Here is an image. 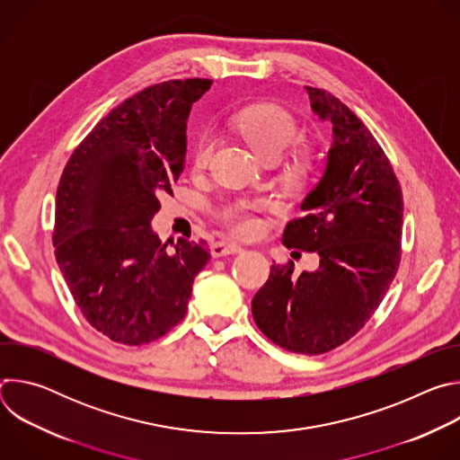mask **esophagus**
<instances>
[{"label":"esophagus","mask_w":460,"mask_h":460,"mask_svg":"<svg viewBox=\"0 0 460 460\" xmlns=\"http://www.w3.org/2000/svg\"><path fill=\"white\" fill-rule=\"evenodd\" d=\"M243 249L236 243H231V242H217L211 245V254L215 258H220V256H229V254H240Z\"/></svg>","instance_id":"1"}]
</instances>
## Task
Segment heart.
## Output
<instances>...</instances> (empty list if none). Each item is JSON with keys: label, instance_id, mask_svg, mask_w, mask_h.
Listing matches in <instances>:
<instances>
[{"label": "heart", "instance_id": "b5f03b06", "mask_svg": "<svg viewBox=\"0 0 460 460\" xmlns=\"http://www.w3.org/2000/svg\"><path fill=\"white\" fill-rule=\"evenodd\" d=\"M234 125L240 135L249 142L254 153L261 158L282 156L298 137L295 118L277 105H252L240 111L234 118ZM213 137L202 135L194 146L192 164L194 167H206L213 153ZM222 220L231 231L242 236H251L258 231L256 218L243 206L227 208L222 211Z\"/></svg>", "mask_w": 460, "mask_h": 460}]
</instances>
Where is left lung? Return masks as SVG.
Returning <instances> with one entry per match:
<instances>
[{
  "instance_id": "1",
  "label": "left lung",
  "mask_w": 460,
  "mask_h": 460,
  "mask_svg": "<svg viewBox=\"0 0 460 460\" xmlns=\"http://www.w3.org/2000/svg\"><path fill=\"white\" fill-rule=\"evenodd\" d=\"M311 111L332 121V147L284 243L316 252L314 271L271 268L252 298L258 330L280 348L320 355L357 335L382 302L401 261L402 190L367 127L333 94L305 87Z\"/></svg>"
}]
</instances>
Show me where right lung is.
Returning <instances> with one entry per match:
<instances>
[{
	"label": "right lung",
	"mask_w": 460,
	"mask_h": 460,
	"mask_svg": "<svg viewBox=\"0 0 460 460\" xmlns=\"http://www.w3.org/2000/svg\"><path fill=\"white\" fill-rule=\"evenodd\" d=\"M211 80H172L127 98L76 147L56 190L54 254L80 311L107 339L140 346L183 320L208 242L169 252L151 220L187 153V118Z\"/></svg>",
	"instance_id": "1"
}]
</instances>
